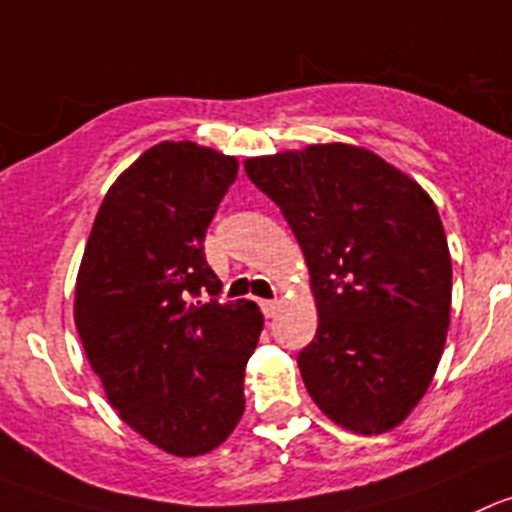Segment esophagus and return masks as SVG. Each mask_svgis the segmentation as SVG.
I'll use <instances>...</instances> for the list:
<instances>
[{
	"instance_id": "obj_1",
	"label": "esophagus",
	"mask_w": 512,
	"mask_h": 512,
	"mask_svg": "<svg viewBox=\"0 0 512 512\" xmlns=\"http://www.w3.org/2000/svg\"><path fill=\"white\" fill-rule=\"evenodd\" d=\"M260 308H262V313L267 315V318H275V315H278V310H280V300H262Z\"/></svg>"
}]
</instances>
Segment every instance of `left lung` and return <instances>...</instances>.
Here are the masks:
<instances>
[{"instance_id":"left-lung-1","label":"left lung","mask_w":512,"mask_h":512,"mask_svg":"<svg viewBox=\"0 0 512 512\" xmlns=\"http://www.w3.org/2000/svg\"><path fill=\"white\" fill-rule=\"evenodd\" d=\"M305 255L318 331L298 356L310 399L338 427L384 434L427 394L452 305V257L432 197L353 143L245 159Z\"/></svg>"}]
</instances>
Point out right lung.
Returning <instances> with one entry per match:
<instances>
[{"instance_id": "1", "label": "right lung", "mask_w": 512, "mask_h": 512, "mask_svg": "<svg viewBox=\"0 0 512 512\" xmlns=\"http://www.w3.org/2000/svg\"><path fill=\"white\" fill-rule=\"evenodd\" d=\"M237 169L194 141L143 151L105 194L75 280V326L111 407L174 457L207 455L237 427L265 323L252 300L191 303L222 290L204 234Z\"/></svg>"}]
</instances>
